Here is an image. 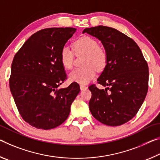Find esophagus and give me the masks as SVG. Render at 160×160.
I'll list each match as a JSON object with an SVG mask.
<instances>
[{"mask_svg":"<svg viewBox=\"0 0 160 160\" xmlns=\"http://www.w3.org/2000/svg\"><path fill=\"white\" fill-rule=\"evenodd\" d=\"M88 87L86 86H84V85H82V84H81L80 85V88H81V90H84V89H86V88H87Z\"/></svg>","mask_w":160,"mask_h":160,"instance_id":"obj_1","label":"esophagus"}]
</instances>
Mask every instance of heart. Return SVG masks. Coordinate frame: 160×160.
<instances>
[{
	"instance_id": "1",
	"label": "heart",
	"mask_w": 160,
	"mask_h": 160,
	"mask_svg": "<svg viewBox=\"0 0 160 160\" xmlns=\"http://www.w3.org/2000/svg\"><path fill=\"white\" fill-rule=\"evenodd\" d=\"M76 54H84L82 62L83 67L77 68L69 75L71 82L87 83L96 77L97 69H103L108 62V52L98 45V41L90 36H83L73 42ZM60 61L62 67L70 70L74 65V52L69 47L64 45L60 50Z\"/></svg>"
}]
</instances>
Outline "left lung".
Returning a JSON list of instances; mask_svg holds the SVG:
<instances>
[{
    "instance_id": "obj_1",
    "label": "left lung",
    "mask_w": 160,
    "mask_h": 160,
    "mask_svg": "<svg viewBox=\"0 0 160 160\" xmlns=\"http://www.w3.org/2000/svg\"><path fill=\"white\" fill-rule=\"evenodd\" d=\"M101 41L108 52V62L97 83L88 88L92 93L89 109L101 123L118 126L131 120L139 111L148 90V62L137 43L116 29L97 26L86 28Z\"/></svg>"
}]
</instances>
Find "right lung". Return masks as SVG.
<instances>
[{"instance_id": "1", "label": "right lung", "mask_w": 160, "mask_h": 160, "mask_svg": "<svg viewBox=\"0 0 160 160\" xmlns=\"http://www.w3.org/2000/svg\"><path fill=\"white\" fill-rule=\"evenodd\" d=\"M75 31L73 28L42 29L15 54L10 89L21 117L32 127L49 130L62 124L79 93L77 82L59 88L67 78L60 50Z\"/></svg>"}]
</instances>
